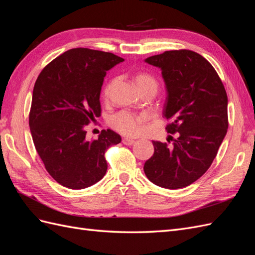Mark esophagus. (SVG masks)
Returning a JSON list of instances; mask_svg holds the SVG:
<instances>
[{
	"instance_id": "1",
	"label": "esophagus",
	"mask_w": 255,
	"mask_h": 255,
	"mask_svg": "<svg viewBox=\"0 0 255 255\" xmlns=\"http://www.w3.org/2000/svg\"><path fill=\"white\" fill-rule=\"evenodd\" d=\"M122 142H123V144H126V145H132L134 142H135V140L134 139H132V138H123L122 139Z\"/></svg>"
}]
</instances>
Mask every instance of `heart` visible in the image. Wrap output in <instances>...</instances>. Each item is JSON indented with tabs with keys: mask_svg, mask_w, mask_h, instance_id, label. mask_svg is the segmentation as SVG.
<instances>
[{
	"mask_svg": "<svg viewBox=\"0 0 255 255\" xmlns=\"http://www.w3.org/2000/svg\"><path fill=\"white\" fill-rule=\"evenodd\" d=\"M135 82L139 89L152 86L157 89V82L153 78V76L140 73L135 78ZM112 87V83L107 85L105 88V95L109 92ZM149 116L146 114H135L128 111H121L117 114L113 115L110 118V125L113 128H115L117 132L127 135V136H136L139 135L142 129L144 122L148 120Z\"/></svg>",
	"mask_w": 255,
	"mask_h": 255,
	"instance_id": "heart-1",
	"label": "heart"
}]
</instances>
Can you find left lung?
<instances>
[{
	"label": "left lung",
	"instance_id": "8db88e82",
	"mask_svg": "<svg viewBox=\"0 0 255 255\" xmlns=\"http://www.w3.org/2000/svg\"><path fill=\"white\" fill-rule=\"evenodd\" d=\"M160 68L167 99L168 133H179L172 145L152 141L154 154L144 163L146 177L157 186L177 189L201 177L225 138L228 96L214 67L190 50L166 51L144 59Z\"/></svg>",
	"mask_w": 255,
	"mask_h": 255
}]
</instances>
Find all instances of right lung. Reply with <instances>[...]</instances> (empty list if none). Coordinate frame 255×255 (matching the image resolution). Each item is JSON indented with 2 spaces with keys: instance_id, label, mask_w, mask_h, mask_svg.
<instances>
[{
  "instance_id": "right-lung-1",
  "label": "right lung",
  "mask_w": 255,
  "mask_h": 255,
  "mask_svg": "<svg viewBox=\"0 0 255 255\" xmlns=\"http://www.w3.org/2000/svg\"><path fill=\"white\" fill-rule=\"evenodd\" d=\"M123 60L113 53L76 48L53 59L38 75L30 134L49 174L67 188L83 189L101 180L107 170L106 150L121 141L112 129L88 140L86 126L101 116L106 71Z\"/></svg>"
}]
</instances>
